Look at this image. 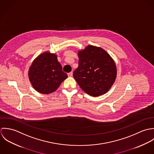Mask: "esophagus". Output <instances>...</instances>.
Segmentation results:
<instances>
[{
	"label": "esophagus",
	"mask_w": 154,
	"mask_h": 154,
	"mask_svg": "<svg viewBox=\"0 0 154 154\" xmlns=\"http://www.w3.org/2000/svg\"><path fill=\"white\" fill-rule=\"evenodd\" d=\"M67 75H68L69 77H72V75H73V72H70V73H67Z\"/></svg>",
	"instance_id": "34e87169"
}]
</instances>
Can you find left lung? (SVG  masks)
Returning a JSON list of instances; mask_svg holds the SVG:
<instances>
[{"label": "left lung", "mask_w": 154, "mask_h": 154, "mask_svg": "<svg viewBox=\"0 0 154 154\" xmlns=\"http://www.w3.org/2000/svg\"><path fill=\"white\" fill-rule=\"evenodd\" d=\"M79 66L73 78L88 95L98 97L111 88L117 76L114 60L103 48L88 45L78 51Z\"/></svg>", "instance_id": "left-lung-1"}]
</instances>
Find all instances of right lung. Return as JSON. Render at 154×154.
Returning a JSON list of instances; mask_svg holds the SVG:
<instances>
[{
	"label": "right lung",
	"mask_w": 154,
	"mask_h": 154,
	"mask_svg": "<svg viewBox=\"0 0 154 154\" xmlns=\"http://www.w3.org/2000/svg\"><path fill=\"white\" fill-rule=\"evenodd\" d=\"M29 81L35 91L43 94L54 92L67 78L55 53L48 51L39 54L28 70Z\"/></svg>",
	"instance_id": "right-lung-1"
}]
</instances>
